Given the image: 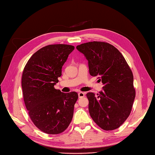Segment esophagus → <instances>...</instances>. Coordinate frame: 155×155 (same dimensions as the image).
Returning a JSON list of instances; mask_svg holds the SVG:
<instances>
[{
	"instance_id": "esophagus-1",
	"label": "esophagus",
	"mask_w": 155,
	"mask_h": 155,
	"mask_svg": "<svg viewBox=\"0 0 155 155\" xmlns=\"http://www.w3.org/2000/svg\"><path fill=\"white\" fill-rule=\"evenodd\" d=\"M78 96L79 98H81V97H83L84 96H85V94H84L83 92H80L78 93Z\"/></svg>"
}]
</instances>
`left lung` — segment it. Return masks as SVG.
I'll list each match as a JSON object with an SVG mask.
<instances>
[{"mask_svg": "<svg viewBox=\"0 0 155 155\" xmlns=\"http://www.w3.org/2000/svg\"><path fill=\"white\" fill-rule=\"evenodd\" d=\"M76 48L88 60L89 73L104 85L97 96L87 94L91 118L102 129H116L132 110L136 96L132 70L120 51L108 43L88 42Z\"/></svg>", "mask_w": 155, "mask_h": 155, "instance_id": "obj_1", "label": "left lung"}]
</instances>
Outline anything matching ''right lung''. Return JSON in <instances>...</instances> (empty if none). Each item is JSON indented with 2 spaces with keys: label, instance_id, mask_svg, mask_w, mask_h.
<instances>
[{
  "label": "right lung",
  "instance_id": "obj_1",
  "mask_svg": "<svg viewBox=\"0 0 155 155\" xmlns=\"http://www.w3.org/2000/svg\"><path fill=\"white\" fill-rule=\"evenodd\" d=\"M74 46L50 45L39 49L28 61L22 75L23 99L32 122L43 133L58 134L72 120L76 92L55 89L64 63Z\"/></svg>",
  "mask_w": 155,
  "mask_h": 155
}]
</instances>
